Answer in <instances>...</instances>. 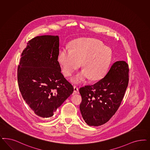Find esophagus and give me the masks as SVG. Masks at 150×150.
I'll list each match as a JSON object with an SVG mask.
<instances>
[{
    "mask_svg": "<svg viewBox=\"0 0 150 150\" xmlns=\"http://www.w3.org/2000/svg\"><path fill=\"white\" fill-rule=\"evenodd\" d=\"M78 93H79V91H78V87L76 86H74V91H73V94H77Z\"/></svg>",
    "mask_w": 150,
    "mask_h": 150,
    "instance_id": "esophagus-1",
    "label": "esophagus"
}]
</instances>
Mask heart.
I'll use <instances>...</instances> for the list:
<instances>
[{
    "mask_svg": "<svg viewBox=\"0 0 150 150\" xmlns=\"http://www.w3.org/2000/svg\"><path fill=\"white\" fill-rule=\"evenodd\" d=\"M111 50L103 46L101 41L94 39H83L73 42L71 49L63 48L59 52L58 61L64 76L68 77L79 67L84 69L73 78L79 83L88 78L98 80L106 74L111 62Z\"/></svg>",
    "mask_w": 150,
    "mask_h": 150,
    "instance_id": "heart-1",
    "label": "heart"
}]
</instances>
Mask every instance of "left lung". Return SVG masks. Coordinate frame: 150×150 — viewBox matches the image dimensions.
Segmentation results:
<instances>
[{
	"instance_id": "left-lung-1",
	"label": "left lung",
	"mask_w": 150,
	"mask_h": 150,
	"mask_svg": "<svg viewBox=\"0 0 150 150\" xmlns=\"http://www.w3.org/2000/svg\"><path fill=\"white\" fill-rule=\"evenodd\" d=\"M129 73L128 64L117 61L98 82L79 89L82 99L80 110L88 125H102L115 114L128 86Z\"/></svg>"
}]
</instances>
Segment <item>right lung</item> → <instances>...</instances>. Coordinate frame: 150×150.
Here are the masks:
<instances>
[{
    "label": "right lung",
    "instance_id": "1",
    "mask_svg": "<svg viewBox=\"0 0 150 150\" xmlns=\"http://www.w3.org/2000/svg\"><path fill=\"white\" fill-rule=\"evenodd\" d=\"M58 36L44 35L30 40L21 53L18 82L21 96L34 113L52 116L73 92L58 61Z\"/></svg>",
    "mask_w": 150,
    "mask_h": 150
}]
</instances>
